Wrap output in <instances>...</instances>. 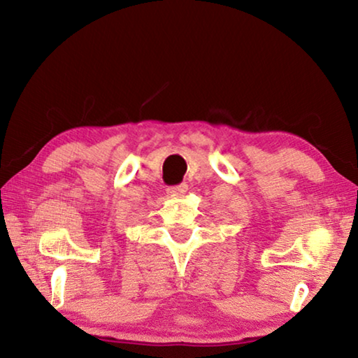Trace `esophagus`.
I'll list each match as a JSON object with an SVG mask.
<instances>
[{
    "label": "esophagus",
    "mask_w": 358,
    "mask_h": 358,
    "mask_svg": "<svg viewBox=\"0 0 358 358\" xmlns=\"http://www.w3.org/2000/svg\"><path fill=\"white\" fill-rule=\"evenodd\" d=\"M186 191H187V185L186 183H181L178 186L167 187V194H169V196H172V197L183 196V194H186Z\"/></svg>",
    "instance_id": "obj_1"
}]
</instances>
